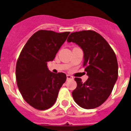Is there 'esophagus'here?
Returning <instances> with one entry per match:
<instances>
[{
  "mask_svg": "<svg viewBox=\"0 0 131 131\" xmlns=\"http://www.w3.org/2000/svg\"><path fill=\"white\" fill-rule=\"evenodd\" d=\"M73 77H72V76L71 75H69V74H67V80H70V79H73Z\"/></svg>",
  "mask_w": 131,
  "mask_h": 131,
  "instance_id": "1",
  "label": "esophagus"
}]
</instances>
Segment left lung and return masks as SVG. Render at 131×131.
I'll list each match as a JSON object with an SVG mask.
<instances>
[{
	"label": "left lung",
	"mask_w": 131,
	"mask_h": 131,
	"mask_svg": "<svg viewBox=\"0 0 131 131\" xmlns=\"http://www.w3.org/2000/svg\"><path fill=\"white\" fill-rule=\"evenodd\" d=\"M68 42H74L83 49V66L89 77L85 82L74 78L77 87L72 93L73 99L83 109L98 107L109 98L118 78L115 53L104 37L93 30L71 33Z\"/></svg>",
	"instance_id": "obj_1"
}]
</instances>
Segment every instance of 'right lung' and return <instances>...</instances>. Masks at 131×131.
Listing matches in <instances>:
<instances>
[{"instance_id":"add662e5","label":"right lung","mask_w":131,"mask_h":131,"mask_svg":"<svg viewBox=\"0 0 131 131\" xmlns=\"http://www.w3.org/2000/svg\"><path fill=\"white\" fill-rule=\"evenodd\" d=\"M70 32L39 30L27 40L16 64V79L24 100L43 111L55 103L60 89L66 80L65 73H53L47 64L54 60Z\"/></svg>"}]
</instances>
